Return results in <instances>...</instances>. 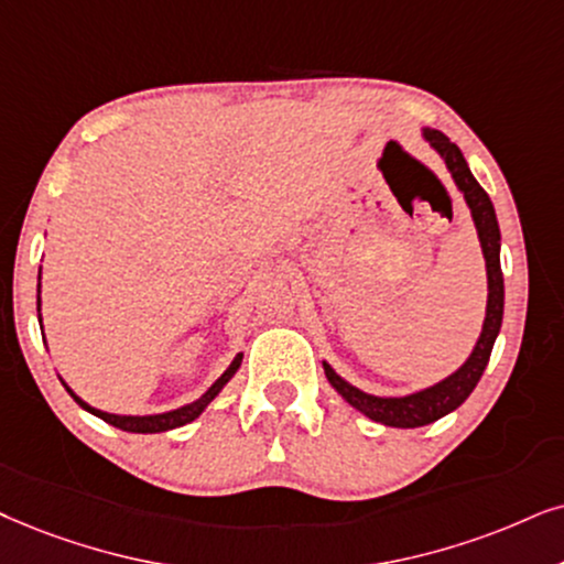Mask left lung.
I'll list each match as a JSON object with an SVG mask.
<instances>
[{
  "label": "left lung",
  "mask_w": 564,
  "mask_h": 564,
  "mask_svg": "<svg viewBox=\"0 0 564 564\" xmlns=\"http://www.w3.org/2000/svg\"><path fill=\"white\" fill-rule=\"evenodd\" d=\"M422 138L430 142V148L440 155L445 169L451 171L455 187L466 199L468 210H471V220L476 226V237H479L481 254H484V268H487V312H484L481 333L476 338V344L468 354V359L451 372L442 377L440 382L430 384V388L416 390L409 395H372L365 393L361 388H356L348 380H344L335 369L323 359V369L327 382L333 384L335 393L348 405H354L356 411L365 413L367 419H372L377 424L395 426V430H413V426H424L437 422V419L447 416V413L458 409L468 395L474 393L476 382L481 380L484 369L489 365V354L495 348L497 335L502 327V310H505V281H502V268H500V224H497L495 205L487 192L481 189V184L474 180L471 169H468L466 159H463L460 148L455 145L432 127H422Z\"/></svg>",
  "instance_id": "left-lung-1"
}]
</instances>
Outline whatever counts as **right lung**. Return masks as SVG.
<instances>
[{
	"mask_svg": "<svg viewBox=\"0 0 564 564\" xmlns=\"http://www.w3.org/2000/svg\"><path fill=\"white\" fill-rule=\"evenodd\" d=\"M39 323L44 325V317H41V270H39ZM44 344H46V340H44ZM241 359H245V354H237V356H234L231 365L226 367V372L220 375L218 380L213 382L210 388L205 390V393L197 398V401H192V403H187V405H180V409H174V411L148 413V416H132V413H109V411L96 409V405H90L88 401H83V398L77 395L75 390L69 388V384L62 380V377H59V380H62V384H64V390H67V393L75 398V403L80 405V409H85L88 413H93V416L104 419L106 424L117 426V430H122V432H134V434H159V432H169V430H176V426H184V424L195 422V419L199 416V413H203L205 409H208V405H210L213 401H216L218 393H220V390L226 388V384H229L231 377L237 375V369L241 367Z\"/></svg>",
	"mask_w": 564,
	"mask_h": 564,
	"instance_id": "obj_1",
	"label": "right lung"
}]
</instances>
